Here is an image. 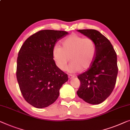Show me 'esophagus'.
I'll return each instance as SVG.
<instances>
[{"label":"esophagus","mask_w":130,"mask_h":130,"mask_svg":"<svg viewBox=\"0 0 130 130\" xmlns=\"http://www.w3.org/2000/svg\"><path fill=\"white\" fill-rule=\"evenodd\" d=\"M68 77H69V80H71V78H74V76H73V75H70V74H69V76H68Z\"/></svg>","instance_id":"34e87169"}]
</instances>
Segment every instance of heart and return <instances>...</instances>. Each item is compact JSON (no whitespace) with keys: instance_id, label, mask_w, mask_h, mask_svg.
<instances>
[{"instance_id":"1","label":"heart","mask_w":130,"mask_h":130,"mask_svg":"<svg viewBox=\"0 0 130 130\" xmlns=\"http://www.w3.org/2000/svg\"><path fill=\"white\" fill-rule=\"evenodd\" d=\"M61 44L62 47L56 45L53 48V56L58 68L64 69L69 58L71 62L67 70L70 73L84 71L91 66L96 54L93 39L73 33L64 39Z\"/></svg>"}]
</instances>
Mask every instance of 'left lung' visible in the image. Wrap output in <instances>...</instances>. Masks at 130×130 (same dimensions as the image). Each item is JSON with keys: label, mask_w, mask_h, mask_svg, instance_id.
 I'll return each mask as SVG.
<instances>
[{"label": "left lung", "mask_w": 130, "mask_h": 130, "mask_svg": "<svg viewBox=\"0 0 130 130\" xmlns=\"http://www.w3.org/2000/svg\"><path fill=\"white\" fill-rule=\"evenodd\" d=\"M96 46L94 61L87 71L77 76L81 85L78 96L91 104H99L106 100L115 87L118 74L117 54L110 41L96 30H77Z\"/></svg>", "instance_id": "obj_1"}]
</instances>
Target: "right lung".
<instances>
[{"label": "right lung", "instance_id": "add662e5", "mask_svg": "<svg viewBox=\"0 0 130 130\" xmlns=\"http://www.w3.org/2000/svg\"><path fill=\"white\" fill-rule=\"evenodd\" d=\"M66 31L43 30L26 39L19 52L16 77L20 91L28 103L37 108L52 104L59 96L68 76L56 66L53 48Z\"/></svg>", "mask_w": 130, "mask_h": 130}]
</instances>
